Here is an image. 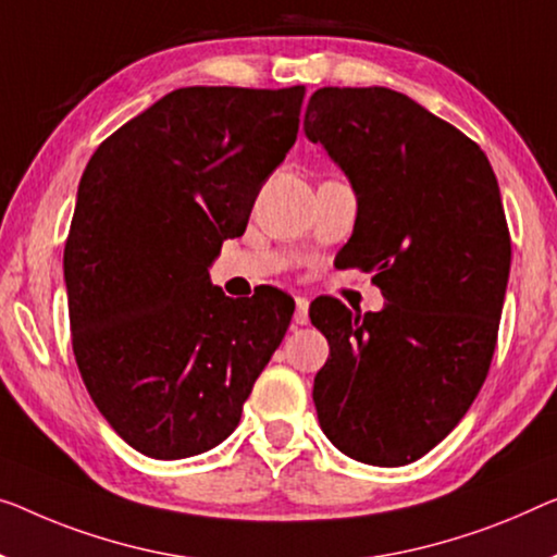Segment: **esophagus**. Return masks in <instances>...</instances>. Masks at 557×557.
<instances>
[{
  "instance_id": "1",
  "label": "esophagus",
  "mask_w": 557,
  "mask_h": 557,
  "mask_svg": "<svg viewBox=\"0 0 557 557\" xmlns=\"http://www.w3.org/2000/svg\"><path fill=\"white\" fill-rule=\"evenodd\" d=\"M295 325H307L310 322V300L307 297H295Z\"/></svg>"
}]
</instances>
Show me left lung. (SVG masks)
<instances>
[{"label": "left lung", "mask_w": 557, "mask_h": 557, "mask_svg": "<svg viewBox=\"0 0 557 557\" xmlns=\"http://www.w3.org/2000/svg\"><path fill=\"white\" fill-rule=\"evenodd\" d=\"M302 129L358 195L339 268L372 270L385 297L364 314L312 302L330 345L318 420L347 458L397 468L450 435L491 370L510 275L500 187L483 149L395 89L322 87Z\"/></svg>", "instance_id": "left-lung-1"}]
</instances>
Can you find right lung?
<instances>
[{
  "instance_id": "right-lung-1",
  "label": "right lung",
  "mask_w": 557,
  "mask_h": 557,
  "mask_svg": "<svg viewBox=\"0 0 557 557\" xmlns=\"http://www.w3.org/2000/svg\"><path fill=\"white\" fill-rule=\"evenodd\" d=\"M305 87H185L107 137L64 245L72 347L114 433L154 460L237 428L295 302L230 300L210 268L295 145Z\"/></svg>"
}]
</instances>
